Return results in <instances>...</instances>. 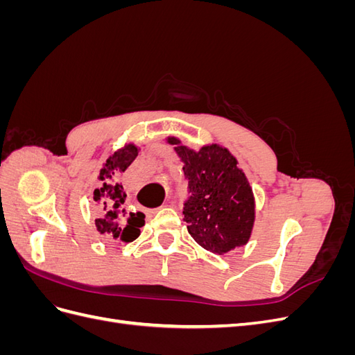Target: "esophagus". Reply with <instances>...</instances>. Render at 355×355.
I'll use <instances>...</instances> for the list:
<instances>
[{
  "label": "esophagus",
  "instance_id": "obj_1",
  "mask_svg": "<svg viewBox=\"0 0 355 355\" xmlns=\"http://www.w3.org/2000/svg\"><path fill=\"white\" fill-rule=\"evenodd\" d=\"M168 206H173V204H171V201H167V202L163 204V207H168Z\"/></svg>",
  "mask_w": 355,
  "mask_h": 355
}]
</instances>
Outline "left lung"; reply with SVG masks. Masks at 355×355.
I'll return each mask as SVG.
<instances>
[{"label": "left lung", "instance_id": "8db88e82", "mask_svg": "<svg viewBox=\"0 0 355 355\" xmlns=\"http://www.w3.org/2000/svg\"><path fill=\"white\" fill-rule=\"evenodd\" d=\"M184 161L189 197L184 202L188 232L204 249L228 253L250 239L254 198L245 175L227 148L202 146L198 153L168 137Z\"/></svg>", "mask_w": 355, "mask_h": 355}]
</instances>
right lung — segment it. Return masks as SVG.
I'll use <instances>...</instances> for the list:
<instances>
[{
	"label": "right lung",
	"mask_w": 355,
	"mask_h": 355,
	"mask_svg": "<svg viewBox=\"0 0 355 355\" xmlns=\"http://www.w3.org/2000/svg\"><path fill=\"white\" fill-rule=\"evenodd\" d=\"M137 157L135 145H125L114 153L101 170V188L94 189L93 200L98 204L99 218L96 219V228L108 239L130 243L141 235V228L145 225V214L142 211H132L127 209V196L124 192L121 176L127 167Z\"/></svg>",
	"instance_id": "obj_1"
}]
</instances>
